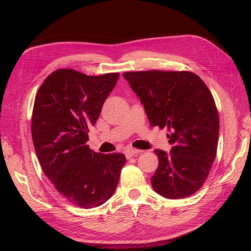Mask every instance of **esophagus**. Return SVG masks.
<instances>
[{
	"label": "esophagus",
	"instance_id": "1",
	"mask_svg": "<svg viewBox=\"0 0 251 251\" xmlns=\"http://www.w3.org/2000/svg\"><path fill=\"white\" fill-rule=\"evenodd\" d=\"M141 150H138V149H128V150L125 151V155L127 158H130L132 156H136L137 154L141 153Z\"/></svg>",
	"mask_w": 251,
	"mask_h": 251
}]
</instances>
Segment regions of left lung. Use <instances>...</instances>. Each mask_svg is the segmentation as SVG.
<instances>
[{
	"mask_svg": "<svg viewBox=\"0 0 251 251\" xmlns=\"http://www.w3.org/2000/svg\"><path fill=\"white\" fill-rule=\"evenodd\" d=\"M145 106L152 127L167 128L170 153L155 150L158 167L151 178L154 191L172 200L183 199L204 184L216 158L219 115L214 97L190 71L125 72Z\"/></svg>",
	"mask_w": 251,
	"mask_h": 251,
	"instance_id": "obj_1",
	"label": "left lung"
}]
</instances>
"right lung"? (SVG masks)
Returning a JSON list of instances; mask_svg holds the SVG:
<instances>
[{
    "label": "right lung",
    "mask_w": 251,
    "mask_h": 251,
    "mask_svg": "<svg viewBox=\"0 0 251 251\" xmlns=\"http://www.w3.org/2000/svg\"><path fill=\"white\" fill-rule=\"evenodd\" d=\"M119 76L59 69L44 79L35 96L31 134L41 167L67 201L85 209L113 195L126 162L122 153L101 154L86 145L89 127Z\"/></svg>",
    "instance_id": "add662e5"
}]
</instances>
